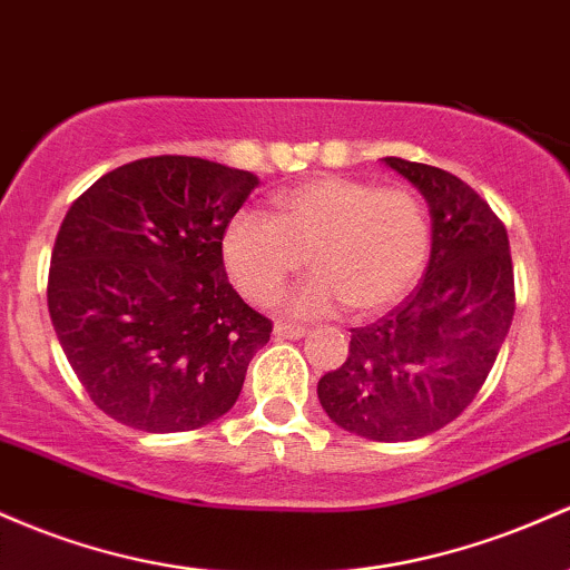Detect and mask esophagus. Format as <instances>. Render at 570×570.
I'll return each mask as SVG.
<instances>
[{
	"instance_id": "obj_1",
	"label": "esophagus",
	"mask_w": 570,
	"mask_h": 570,
	"mask_svg": "<svg viewBox=\"0 0 570 570\" xmlns=\"http://www.w3.org/2000/svg\"><path fill=\"white\" fill-rule=\"evenodd\" d=\"M275 337H289V341H295V337H303L305 335V327H299V324H286V322H278L273 327Z\"/></svg>"
}]
</instances>
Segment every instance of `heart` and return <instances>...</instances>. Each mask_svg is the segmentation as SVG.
Instances as JSON below:
<instances>
[{"label":"heart","mask_w":570,"mask_h":570,"mask_svg":"<svg viewBox=\"0 0 570 570\" xmlns=\"http://www.w3.org/2000/svg\"><path fill=\"white\" fill-rule=\"evenodd\" d=\"M430 240V216L414 191L318 175L275 191L271 216L240 210L229 218L222 256L254 305H273L311 259L316 273L289 299L297 314H327L341 303L376 314L416 284Z\"/></svg>","instance_id":"heart-1"}]
</instances>
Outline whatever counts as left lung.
<instances>
[{"instance_id": "left-lung-1", "label": "left lung", "mask_w": 570, "mask_h": 570, "mask_svg": "<svg viewBox=\"0 0 570 570\" xmlns=\"http://www.w3.org/2000/svg\"><path fill=\"white\" fill-rule=\"evenodd\" d=\"M433 216L424 278L403 303L352 330L348 356L318 379L337 428L371 441H414L454 422L490 376L514 318L509 235L465 180L386 156Z\"/></svg>"}]
</instances>
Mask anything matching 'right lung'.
Instances as JSON below:
<instances>
[{
  "label": "right lung",
  "instance_id": "obj_1",
  "mask_svg": "<svg viewBox=\"0 0 570 570\" xmlns=\"http://www.w3.org/2000/svg\"><path fill=\"white\" fill-rule=\"evenodd\" d=\"M259 178L197 156H148L91 184L61 222L48 311L99 411L184 433L224 416L273 322L243 303L222 235Z\"/></svg>",
  "mask_w": 570,
  "mask_h": 570
}]
</instances>
